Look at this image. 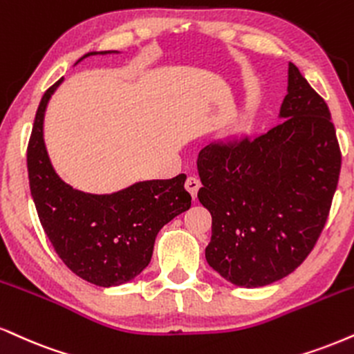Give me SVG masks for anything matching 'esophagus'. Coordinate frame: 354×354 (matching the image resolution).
<instances>
[{
    "label": "esophagus",
    "instance_id": "esophagus-1",
    "mask_svg": "<svg viewBox=\"0 0 354 354\" xmlns=\"http://www.w3.org/2000/svg\"><path fill=\"white\" fill-rule=\"evenodd\" d=\"M185 188L188 189V193L193 196V198H196V194H198L199 188H201V181H199L198 176H189L185 183Z\"/></svg>",
    "mask_w": 354,
    "mask_h": 354
}]
</instances>
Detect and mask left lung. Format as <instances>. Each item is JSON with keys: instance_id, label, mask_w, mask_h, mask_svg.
Listing matches in <instances>:
<instances>
[{"instance_id": "8db88e82", "label": "left lung", "mask_w": 354, "mask_h": 354, "mask_svg": "<svg viewBox=\"0 0 354 354\" xmlns=\"http://www.w3.org/2000/svg\"><path fill=\"white\" fill-rule=\"evenodd\" d=\"M280 118L266 133L214 142L198 156V198L212 216L206 261L237 287L277 282L308 257L338 185L330 110L292 62Z\"/></svg>"}]
</instances>
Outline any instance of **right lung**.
<instances>
[{
    "label": "right lung",
    "instance_id": "obj_1",
    "mask_svg": "<svg viewBox=\"0 0 354 354\" xmlns=\"http://www.w3.org/2000/svg\"><path fill=\"white\" fill-rule=\"evenodd\" d=\"M109 53H88L82 59ZM61 82L46 91L34 118L28 143L29 188L42 229L61 261L87 282L115 287L150 263L160 229L191 207L186 174L140 181L113 194H88L66 185L55 174L42 138L46 107Z\"/></svg>",
    "mask_w": 354,
    "mask_h": 354
}]
</instances>
